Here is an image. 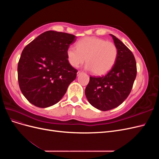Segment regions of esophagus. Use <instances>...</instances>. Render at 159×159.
<instances>
[{
	"label": "esophagus",
	"instance_id": "1",
	"mask_svg": "<svg viewBox=\"0 0 159 159\" xmlns=\"http://www.w3.org/2000/svg\"><path fill=\"white\" fill-rule=\"evenodd\" d=\"M82 73H83L82 71H78V73H77V75H80V74H82Z\"/></svg>",
	"mask_w": 159,
	"mask_h": 159
}]
</instances>
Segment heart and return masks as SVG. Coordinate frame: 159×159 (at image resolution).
<instances>
[{
  "label": "heart",
  "instance_id": "1",
  "mask_svg": "<svg viewBox=\"0 0 159 159\" xmlns=\"http://www.w3.org/2000/svg\"><path fill=\"white\" fill-rule=\"evenodd\" d=\"M75 47L66 50L69 63L78 68L86 60V68L95 75H103L112 69L118 57V49L113 42L96 37H85L78 41Z\"/></svg>",
  "mask_w": 159,
  "mask_h": 159
}]
</instances>
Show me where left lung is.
<instances>
[{
  "label": "left lung",
  "instance_id": "left-lung-1",
  "mask_svg": "<svg viewBox=\"0 0 159 159\" xmlns=\"http://www.w3.org/2000/svg\"><path fill=\"white\" fill-rule=\"evenodd\" d=\"M118 49L116 62L108 73L102 77L90 76L85 93L89 103L101 111L118 107L131 93L137 75V64L132 52L113 34Z\"/></svg>",
  "mask_w": 159,
  "mask_h": 159
}]
</instances>
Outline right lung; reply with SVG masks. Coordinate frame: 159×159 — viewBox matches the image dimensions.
Wrapping results in <instances>:
<instances>
[{
    "mask_svg": "<svg viewBox=\"0 0 159 159\" xmlns=\"http://www.w3.org/2000/svg\"><path fill=\"white\" fill-rule=\"evenodd\" d=\"M75 40L71 34L49 30L24 48L18 64V80L30 103L41 108L50 107L64 95L78 72L66 56Z\"/></svg>",
    "mask_w": 159,
    "mask_h": 159,
    "instance_id": "1",
    "label": "right lung"
}]
</instances>
